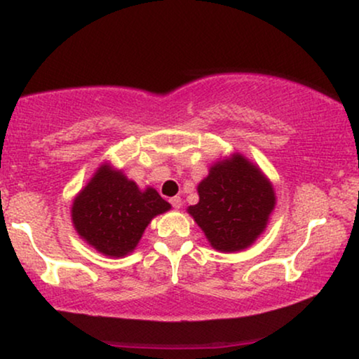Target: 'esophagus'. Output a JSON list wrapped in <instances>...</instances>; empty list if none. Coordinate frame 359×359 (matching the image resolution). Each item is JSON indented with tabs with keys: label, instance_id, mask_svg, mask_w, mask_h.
Listing matches in <instances>:
<instances>
[{
	"label": "esophagus",
	"instance_id": "obj_1",
	"mask_svg": "<svg viewBox=\"0 0 359 359\" xmlns=\"http://www.w3.org/2000/svg\"><path fill=\"white\" fill-rule=\"evenodd\" d=\"M170 204L173 205L175 209H180L181 205H183V201H181L180 196H175V198H171V199H170Z\"/></svg>",
	"mask_w": 359,
	"mask_h": 359
}]
</instances>
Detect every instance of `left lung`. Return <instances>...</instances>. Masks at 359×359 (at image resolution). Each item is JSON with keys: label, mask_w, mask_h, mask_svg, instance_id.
<instances>
[{"label": "left lung", "mask_w": 359, "mask_h": 359, "mask_svg": "<svg viewBox=\"0 0 359 359\" xmlns=\"http://www.w3.org/2000/svg\"><path fill=\"white\" fill-rule=\"evenodd\" d=\"M198 193L199 203L188 212L220 252H238L252 245L266 227L276 203L262 171L240 155L215 163Z\"/></svg>", "instance_id": "left-lung-1"}]
</instances>
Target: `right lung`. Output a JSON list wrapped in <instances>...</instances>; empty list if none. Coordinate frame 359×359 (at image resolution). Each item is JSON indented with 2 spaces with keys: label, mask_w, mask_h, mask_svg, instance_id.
Masks as SVG:
<instances>
[{
  "label": "right lung",
  "mask_w": 359,
  "mask_h": 359,
  "mask_svg": "<svg viewBox=\"0 0 359 359\" xmlns=\"http://www.w3.org/2000/svg\"><path fill=\"white\" fill-rule=\"evenodd\" d=\"M171 208L155 189L140 191L121 171L101 166L73 201L76 232L107 257H124L139 243L155 215Z\"/></svg>",
  "instance_id": "1"
}]
</instances>
